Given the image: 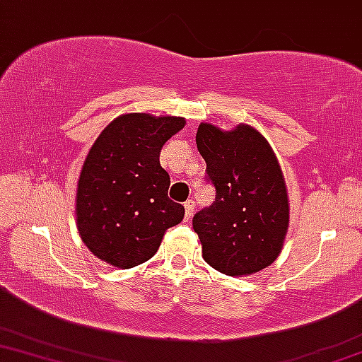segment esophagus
<instances>
[{
    "mask_svg": "<svg viewBox=\"0 0 362 362\" xmlns=\"http://www.w3.org/2000/svg\"><path fill=\"white\" fill-rule=\"evenodd\" d=\"M185 205V221L189 222L192 218V215H194V209H195V202L194 200H187L184 204Z\"/></svg>",
    "mask_w": 362,
    "mask_h": 362,
    "instance_id": "1",
    "label": "esophagus"
}]
</instances>
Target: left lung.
<instances>
[{
    "instance_id": "1",
    "label": "left lung",
    "mask_w": 362,
    "mask_h": 362,
    "mask_svg": "<svg viewBox=\"0 0 362 362\" xmlns=\"http://www.w3.org/2000/svg\"><path fill=\"white\" fill-rule=\"evenodd\" d=\"M195 141L215 187L214 204L192 221L202 257L226 276L262 271L279 257L289 227V199L276 153L245 123L230 132L200 123Z\"/></svg>"
}]
</instances>
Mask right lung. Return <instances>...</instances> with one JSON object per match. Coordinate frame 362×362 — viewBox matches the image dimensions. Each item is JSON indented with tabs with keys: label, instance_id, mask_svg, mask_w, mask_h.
<instances>
[{
	"label": "right lung",
	"instance_id": "1",
	"mask_svg": "<svg viewBox=\"0 0 362 362\" xmlns=\"http://www.w3.org/2000/svg\"><path fill=\"white\" fill-rule=\"evenodd\" d=\"M185 125L182 117L127 113L91 145L76 189V227L103 262L130 269L152 259L184 205L168 199L170 177L160 150Z\"/></svg>",
	"mask_w": 362,
	"mask_h": 362
}]
</instances>
